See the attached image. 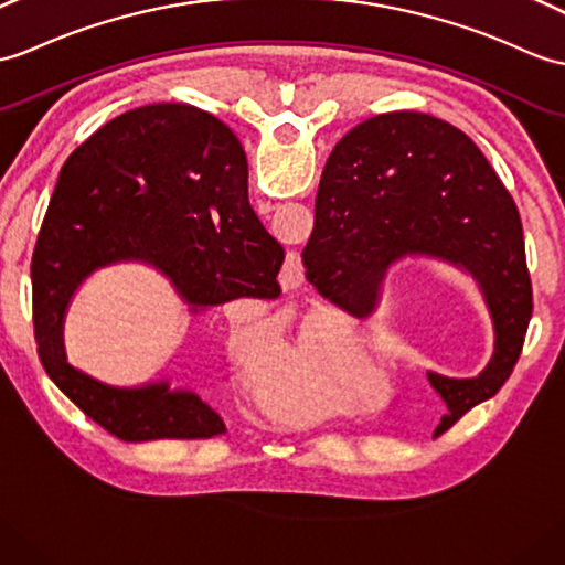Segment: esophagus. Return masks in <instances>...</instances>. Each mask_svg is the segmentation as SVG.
<instances>
[{"label": "esophagus", "mask_w": 565, "mask_h": 565, "mask_svg": "<svg viewBox=\"0 0 565 565\" xmlns=\"http://www.w3.org/2000/svg\"><path fill=\"white\" fill-rule=\"evenodd\" d=\"M298 279H300V271H298L296 267H294V269H288V281L294 284V281H298Z\"/></svg>", "instance_id": "esophagus-1"}]
</instances>
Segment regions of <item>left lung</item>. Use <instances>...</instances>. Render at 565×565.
<instances>
[{"label": "left lung", "instance_id": "obj_1", "mask_svg": "<svg viewBox=\"0 0 565 565\" xmlns=\"http://www.w3.org/2000/svg\"><path fill=\"white\" fill-rule=\"evenodd\" d=\"M428 255L467 269L481 286L495 351L479 377L428 373L448 404L436 436L513 373L532 320L522 221L487 156L460 129L424 113L375 115L327 159L303 250L308 281L351 315H371L392 262Z\"/></svg>", "mask_w": 565, "mask_h": 565}]
</instances>
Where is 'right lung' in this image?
I'll use <instances>...</instances> for the list:
<instances>
[{
	"mask_svg": "<svg viewBox=\"0 0 565 565\" xmlns=\"http://www.w3.org/2000/svg\"><path fill=\"white\" fill-rule=\"evenodd\" d=\"M117 259L159 267L192 310L281 294L284 247L247 200L238 137L214 115L185 103L143 105L74 149L38 235L31 286L43 369L98 426L127 443L226 433L194 392L108 387L64 361L62 318L74 288Z\"/></svg>",
	"mask_w": 565,
	"mask_h": 565,
	"instance_id": "1",
	"label": "right lung"
}]
</instances>
